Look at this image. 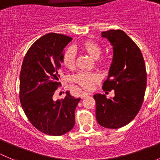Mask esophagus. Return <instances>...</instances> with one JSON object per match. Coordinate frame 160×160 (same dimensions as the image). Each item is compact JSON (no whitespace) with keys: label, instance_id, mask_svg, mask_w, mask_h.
Masks as SVG:
<instances>
[{"label":"esophagus","instance_id":"esophagus-1","mask_svg":"<svg viewBox=\"0 0 160 160\" xmlns=\"http://www.w3.org/2000/svg\"><path fill=\"white\" fill-rule=\"evenodd\" d=\"M89 96V93H85V92H83V93H81V95H80V98H82V99H83V98H87V97Z\"/></svg>","mask_w":160,"mask_h":160}]
</instances>
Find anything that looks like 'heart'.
<instances>
[{
    "label": "heart",
    "mask_w": 160,
    "mask_h": 160,
    "mask_svg": "<svg viewBox=\"0 0 160 160\" xmlns=\"http://www.w3.org/2000/svg\"><path fill=\"white\" fill-rule=\"evenodd\" d=\"M80 48L90 57L96 59L97 64L99 67H105L107 64L106 59L104 58L98 59L101 54V48L98 43L91 40H85L81 43ZM75 52L72 48L66 49L62 55V65L69 70H73L75 67ZM72 80L83 89L90 90L93 84L101 80V77L95 72H80L72 77Z\"/></svg>",
    "instance_id": "b5f03b06"
}]
</instances>
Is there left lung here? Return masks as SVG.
Returning a JSON list of instances; mask_svg holds the SVG:
<instances>
[{"label": "left lung", "instance_id": "left-lung-1", "mask_svg": "<svg viewBox=\"0 0 160 160\" xmlns=\"http://www.w3.org/2000/svg\"><path fill=\"white\" fill-rule=\"evenodd\" d=\"M113 46L112 63L103 90H114V97L93 95L96 118L107 128H119L132 122L139 111L146 88V64L139 48L122 30L101 32Z\"/></svg>", "mask_w": 160, "mask_h": 160}]
</instances>
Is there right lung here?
<instances>
[{"mask_svg": "<svg viewBox=\"0 0 160 160\" xmlns=\"http://www.w3.org/2000/svg\"><path fill=\"white\" fill-rule=\"evenodd\" d=\"M72 39L62 34H46L32 45L22 62L21 105L31 124L46 135H62L75 125L74 112L80 98L67 91L63 100L53 99L61 86L62 52Z\"/></svg>", "mask_w": 160, "mask_h": 160, "instance_id": "add662e5", "label": "right lung"}]
</instances>
